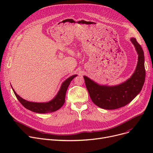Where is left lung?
Returning <instances> with one entry per match:
<instances>
[{"instance_id": "obj_1", "label": "left lung", "mask_w": 153, "mask_h": 153, "mask_svg": "<svg viewBox=\"0 0 153 153\" xmlns=\"http://www.w3.org/2000/svg\"><path fill=\"white\" fill-rule=\"evenodd\" d=\"M131 41L137 51L138 61L134 74L126 82L117 86H104L84 76L92 101L102 108L114 110L124 107L132 101L142 89L146 74L144 52L136 38H132Z\"/></svg>"}]
</instances>
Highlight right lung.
Masks as SVG:
<instances>
[{"mask_svg":"<svg viewBox=\"0 0 153 153\" xmlns=\"http://www.w3.org/2000/svg\"><path fill=\"white\" fill-rule=\"evenodd\" d=\"M77 75L72 76L64 81L61 87V89L56 97L50 102L47 103H35L25 100L21 98L13 89L16 97L19 100L22 105L27 109L39 114H47L53 112L59 109L65 102V96L68 86L71 81Z\"/></svg>","mask_w":153,"mask_h":153,"instance_id":"right-lung-1","label":"right lung"}]
</instances>
